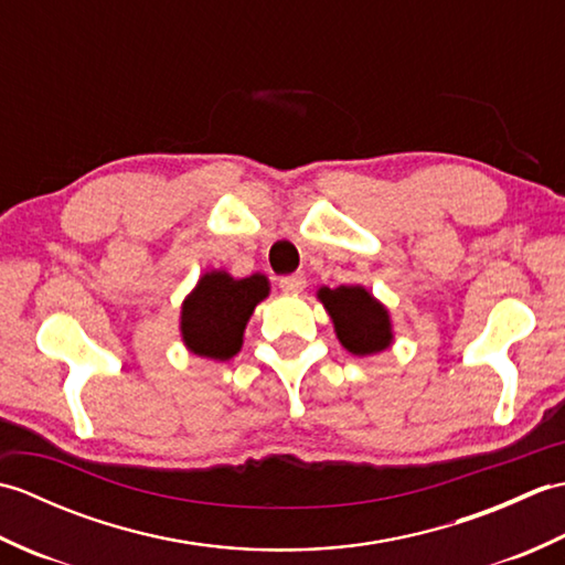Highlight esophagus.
I'll return each mask as SVG.
<instances>
[{
    "label": "esophagus",
    "instance_id": "esophagus-1",
    "mask_svg": "<svg viewBox=\"0 0 565 565\" xmlns=\"http://www.w3.org/2000/svg\"><path fill=\"white\" fill-rule=\"evenodd\" d=\"M279 286L284 294H301L306 289V276L303 274H289V276H281Z\"/></svg>",
    "mask_w": 565,
    "mask_h": 565
}]
</instances>
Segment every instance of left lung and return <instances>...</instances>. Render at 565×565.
<instances>
[{
    "label": "left lung",
    "mask_w": 565,
    "mask_h": 565,
    "mask_svg": "<svg viewBox=\"0 0 565 565\" xmlns=\"http://www.w3.org/2000/svg\"><path fill=\"white\" fill-rule=\"evenodd\" d=\"M318 298L330 313L334 332L347 352L366 356L388 350L393 342L391 316L364 286H322Z\"/></svg>",
    "instance_id": "left-lung-1"
}]
</instances>
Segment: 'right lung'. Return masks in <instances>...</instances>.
<instances>
[{
    "label": "right lung",
    "mask_w": 565,
    "mask_h": 565,
    "mask_svg": "<svg viewBox=\"0 0 565 565\" xmlns=\"http://www.w3.org/2000/svg\"><path fill=\"white\" fill-rule=\"evenodd\" d=\"M269 296L264 274L233 279L227 271L203 274L182 306V340L196 356L225 362L243 347V332L252 310Z\"/></svg>",
    "instance_id": "add662e5"
}]
</instances>
